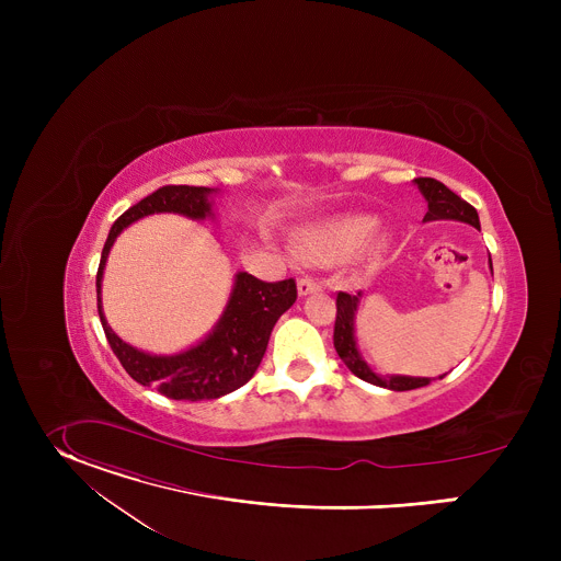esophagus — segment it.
I'll use <instances>...</instances> for the list:
<instances>
[{
	"label": "esophagus",
	"instance_id": "esophagus-1",
	"mask_svg": "<svg viewBox=\"0 0 561 561\" xmlns=\"http://www.w3.org/2000/svg\"><path fill=\"white\" fill-rule=\"evenodd\" d=\"M322 288H324V284H322V282H317V279H312V277H301V279L297 282V293H299V297H306V295L319 293Z\"/></svg>",
	"mask_w": 561,
	"mask_h": 561
}]
</instances>
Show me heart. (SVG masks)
Instances as JSON below:
<instances>
[{
  "label": "heart",
  "instance_id": "heart-1",
  "mask_svg": "<svg viewBox=\"0 0 561 561\" xmlns=\"http://www.w3.org/2000/svg\"><path fill=\"white\" fill-rule=\"evenodd\" d=\"M379 219L364 213H344L317 224L306 226L299 232V249L306 260L317 264H333L359 253L363 247L370 262L383 257L390 247L388 234H375Z\"/></svg>",
  "mask_w": 561,
  "mask_h": 561
}]
</instances>
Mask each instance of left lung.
Here are the masks:
<instances>
[{"mask_svg": "<svg viewBox=\"0 0 561 561\" xmlns=\"http://www.w3.org/2000/svg\"><path fill=\"white\" fill-rule=\"evenodd\" d=\"M415 186L420 188V193L424 195V199L428 204V213L424 215V221L453 219V221H463V224H470L472 228H479L477 210L468 202H463L459 195H455L450 188H446L442 182H437L433 178H417ZM491 273H493V262H491ZM359 299H362V293H357V295L340 293L337 295V319H335L333 342H335V351H337L340 359L348 366V370L353 375H357L359 379H364L373 386L388 388V390H413V388H422V386L431 383V377L379 375L366 364V359L357 351V340H355V317H357ZM442 377H446V373L439 375V379Z\"/></svg>", "mask_w": 561, "mask_h": 561, "instance_id": "8db88e82", "label": "left lung"}]
</instances>
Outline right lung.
I'll return each instance as SVG.
<instances>
[{"label":"right lung","mask_w":561,"mask_h":561,"mask_svg":"<svg viewBox=\"0 0 561 561\" xmlns=\"http://www.w3.org/2000/svg\"><path fill=\"white\" fill-rule=\"evenodd\" d=\"M213 195H217V188L164 186L144 197L113 224L98 268L100 319L106 340L126 373L141 386H157L162 394L188 399V402L228 394L255 375L273 327L297 299L295 279L268 284L239 271L221 317L202 342L175 355H152L126 344L108 327L102 308V277L115 239L126 226L154 213H178L195 221L215 219Z\"/></svg>","instance_id":"1"}]
</instances>
